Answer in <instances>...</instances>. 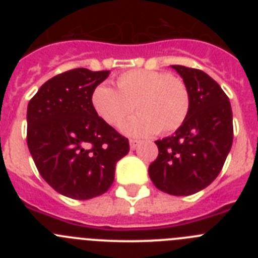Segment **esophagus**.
Returning a JSON list of instances; mask_svg holds the SVG:
<instances>
[{
    "instance_id": "1",
    "label": "esophagus",
    "mask_w": 258,
    "mask_h": 258,
    "mask_svg": "<svg viewBox=\"0 0 258 258\" xmlns=\"http://www.w3.org/2000/svg\"><path fill=\"white\" fill-rule=\"evenodd\" d=\"M129 145H131V149L132 150H136L137 147H138V145H140V141L131 140V141H129Z\"/></svg>"
}]
</instances>
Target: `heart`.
I'll return each mask as SVG.
<instances>
[{"label": "heart", "instance_id": "heart-1", "mask_svg": "<svg viewBox=\"0 0 258 258\" xmlns=\"http://www.w3.org/2000/svg\"><path fill=\"white\" fill-rule=\"evenodd\" d=\"M90 101L98 116L113 126L129 117L136 107L140 115L122 125V131L137 137L177 131L191 108L187 84L164 71H126L116 77V89L107 84L95 86Z\"/></svg>", "mask_w": 258, "mask_h": 258}]
</instances>
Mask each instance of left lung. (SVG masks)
<instances>
[{
	"label": "left lung",
	"mask_w": 258,
	"mask_h": 258,
	"mask_svg": "<svg viewBox=\"0 0 258 258\" xmlns=\"http://www.w3.org/2000/svg\"><path fill=\"white\" fill-rule=\"evenodd\" d=\"M172 68L190 89V113L173 136L155 142L159 155L149 174L163 192L187 197L220 174L234 138L232 111L229 97L206 72L184 66Z\"/></svg>",
	"instance_id": "obj_1"
}]
</instances>
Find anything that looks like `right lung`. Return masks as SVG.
<instances>
[{
	"mask_svg": "<svg viewBox=\"0 0 258 258\" xmlns=\"http://www.w3.org/2000/svg\"><path fill=\"white\" fill-rule=\"evenodd\" d=\"M109 71L75 68L47 80L27 109V145L41 177L76 200L106 192L129 141L98 116L92 92Z\"/></svg>",
	"mask_w": 258,
	"mask_h": 258,
	"instance_id": "add662e5",
	"label": "right lung"
}]
</instances>
